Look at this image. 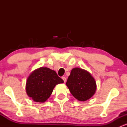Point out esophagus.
<instances>
[{
  "label": "esophagus",
  "mask_w": 127,
  "mask_h": 127,
  "mask_svg": "<svg viewBox=\"0 0 127 127\" xmlns=\"http://www.w3.org/2000/svg\"><path fill=\"white\" fill-rule=\"evenodd\" d=\"M62 79H63V81H64V82H66V78H65V77L63 76L62 77Z\"/></svg>",
  "instance_id": "34e87169"
}]
</instances>
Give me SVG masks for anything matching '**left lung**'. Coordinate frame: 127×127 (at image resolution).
<instances>
[{
	"label": "left lung",
	"instance_id": "left-lung-1",
	"mask_svg": "<svg viewBox=\"0 0 127 127\" xmlns=\"http://www.w3.org/2000/svg\"><path fill=\"white\" fill-rule=\"evenodd\" d=\"M66 85L73 97L80 101L91 98L97 89L95 79L90 73L78 67L72 68Z\"/></svg>",
	"mask_w": 127,
	"mask_h": 127
}]
</instances>
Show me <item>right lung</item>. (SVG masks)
I'll return each mask as SVG.
<instances>
[{
  "mask_svg": "<svg viewBox=\"0 0 127 127\" xmlns=\"http://www.w3.org/2000/svg\"><path fill=\"white\" fill-rule=\"evenodd\" d=\"M63 82L54 70L41 67L33 71L27 78L26 93L34 101L43 103L51 95L55 86Z\"/></svg>",
  "mask_w": 127,
  "mask_h": 127,
  "instance_id": "obj_1",
  "label": "right lung"
}]
</instances>
